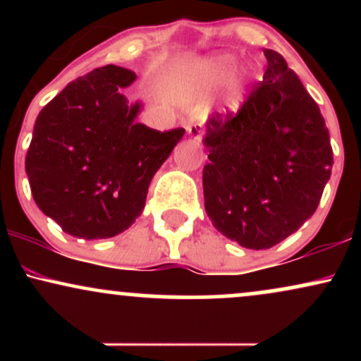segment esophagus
<instances>
[{
	"label": "esophagus",
	"instance_id": "34e87169",
	"mask_svg": "<svg viewBox=\"0 0 361 361\" xmlns=\"http://www.w3.org/2000/svg\"><path fill=\"white\" fill-rule=\"evenodd\" d=\"M186 130H188V135L195 140V142H200L202 134H204V123L193 122V123H190L188 127H186Z\"/></svg>",
	"mask_w": 361,
	"mask_h": 361
}]
</instances>
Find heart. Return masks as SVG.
Returning a JSON list of instances; mask_svg holds the SVG:
<instances>
[{
  "instance_id": "1",
  "label": "heart",
  "mask_w": 361,
  "mask_h": 361,
  "mask_svg": "<svg viewBox=\"0 0 361 361\" xmlns=\"http://www.w3.org/2000/svg\"><path fill=\"white\" fill-rule=\"evenodd\" d=\"M234 68L233 57L229 56H215L212 59L205 61L204 64L198 69L200 74V80L207 88H215V86L222 85L227 80L231 71ZM243 100V81L238 80L233 82L229 93L226 97V106L231 110H235L239 106V103Z\"/></svg>"
}]
</instances>
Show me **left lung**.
Listing matches in <instances>:
<instances>
[{
    "label": "left lung",
    "instance_id": "1",
    "mask_svg": "<svg viewBox=\"0 0 361 361\" xmlns=\"http://www.w3.org/2000/svg\"><path fill=\"white\" fill-rule=\"evenodd\" d=\"M263 52V81L235 115H210L204 137L207 215L250 250L275 246L312 217L333 168L317 103L279 52Z\"/></svg>",
    "mask_w": 361,
    "mask_h": 361
}]
</instances>
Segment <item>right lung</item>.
I'll return each mask as SVG.
<instances>
[{
  "mask_svg": "<svg viewBox=\"0 0 361 361\" xmlns=\"http://www.w3.org/2000/svg\"><path fill=\"white\" fill-rule=\"evenodd\" d=\"M135 81L109 64L69 82L35 120L25 157L37 207L66 234L114 238L142 214L149 183L185 128L139 123L142 103L122 88Z\"/></svg>",
  "mask_w": 361,
  "mask_h": 361,
  "instance_id": "1",
  "label": "right lung"
}]
</instances>
